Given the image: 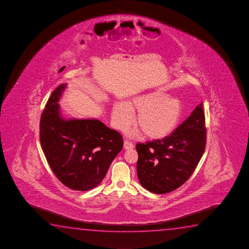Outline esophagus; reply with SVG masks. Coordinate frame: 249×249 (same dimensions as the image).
Returning <instances> with one entry per match:
<instances>
[{"label": "esophagus", "mask_w": 249, "mask_h": 249, "mask_svg": "<svg viewBox=\"0 0 249 249\" xmlns=\"http://www.w3.org/2000/svg\"><path fill=\"white\" fill-rule=\"evenodd\" d=\"M123 147H124L125 150H130V149H133V148H134V144H133V143L129 142V141H124Z\"/></svg>", "instance_id": "obj_1"}]
</instances>
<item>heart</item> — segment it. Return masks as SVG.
<instances>
[{
	"label": "heart",
	"mask_w": 249,
	"mask_h": 249,
	"mask_svg": "<svg viewBox=\"0 0 249 249\" xmlns=\"http://www.w3.org/2000/svg\"><path fill=\"white\" fill-rule=\"evenodd\" d=\"M138 113L135 124L144 137L159 140L165 137L180 123L183 105L179 98L170 97L164 91H152L134 97L129 104L118 103L112 112L116 128L125 129Z\"/></svg>",
	"instance_id": "obj_1"
}]
</instances>
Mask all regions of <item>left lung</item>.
<instances>
[{
  "label": "left lung",
  "instance_id": "8db88e82",
  "mask_svg": "<svg viewBox=\"0 0 249 249\" xmlns=\"http://www.w3.org/2000/svg\"><path fill=\"white\" fill-rule=\"evenodd\" d=\"M205 125L201 103L169 136L136 144L138 178L142 187L162 195L185 183L205 152Z\"/></svg>",
  "mask_w": 249,
  "mask_h": 249
}]
</instances>
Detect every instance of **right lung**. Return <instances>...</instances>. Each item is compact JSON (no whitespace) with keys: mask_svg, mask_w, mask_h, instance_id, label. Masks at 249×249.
Here are the masks:
<instances>
[{"mask_svg":"<svg viewBox=\"0 0 249 249\" xmlns=\"http://www.w3.org/2000/svg\"><path fill=\"white\" fill-rule=\"evenodd\" d=\"M61 84L51 94L40 121V142L58 180L76 191L101 183L123 147L122 135L97 119L66 120L60 111Z\"/></svg>","mask_w":249,"mask_h":249,"instance_id":"add662e5","label":"right lung"}]
</instances>
